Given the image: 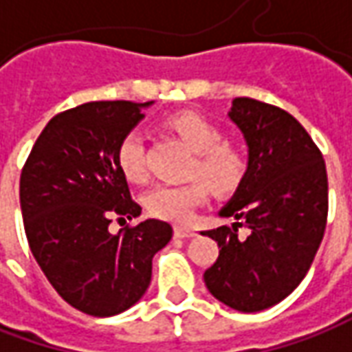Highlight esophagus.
Wrapping results in <instances>:
<instances>
[{"label":"esophagus","mask_w":352,"mask_h":352,"mask_svg":"<svg viewBox=\"0 0 352 352\" xmlns=\"http://www.w3.org/2000/svg\"><path fill=\"white\" fill-rule=\"evenodd\" d=\"M195 236H197V230L185 228V226H175V237H179V239H188V237Z\"/></svg>","instance_id":"esophagus-1"}]
</instances>
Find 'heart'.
<instances>
[{"mask_svg":"<svg viewBox=\"0 0 352 352\" xmlns=\"http://www.w3.org/2000/svg\"><path fill=\"white\" fill-rule=\"evenodd\" d=\"M167 126L175 130L197 153L190 173L206 179L216 192H232L245 175V157L234 146L222 142V132L195 113H179L167 118ZM116 162L120 171L130 181H144L146 167V136L140 128H132L122 136L116 148ZM202 181L183 185H157L153 187L146 204L148 210L164 220L188 222L195 210L208 197V187Z\"/></svg>","mask_w":352,"mask_h":352,"instance_id":"1","label":"heart"}]
</instances>
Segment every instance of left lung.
Listing matches in <instances>:
<instances>
[{
    "mask_svg": "<svg viewBox=\"0 0 352 352\" xmlns=\"http://www.w3.org/2000/svg\"><path fill=\"white\" fill-rule=\"evenodd\" d=\"M228 118L243 134L248 169L218 212L236 222L204 234L220 248L204 285L228 308L253 314L285 300L309 271L325 232L327 173L314 140L283 109L237 97ZM239 219L248 238L236 237Z\"/></svg>",
    "mask_w": 352,
    "mask_h": 352,
    "instance_id": "1",
    "label": "left lung"
}]
</instances>
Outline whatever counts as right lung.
Segmentation results:
<instances>
[{"mask_svg":"<svg viewBox=\"0 0 352 352\" xmlns=\"http://www.w3.org/2000/svg\"><path fill=\"white\" fill-rule=\"evenodd\" d=\"M150 103L93 101L56 115L21 173V210L32 255L72 308L111 318L132 308L152 280L153 255L173 228L148 218L109 232L111 216L138 218L116 148Z\"/></svg>","mask_w":352,"mask_h":352,"instance_id":"obj_1","label":"right lung"}]
</instances>
